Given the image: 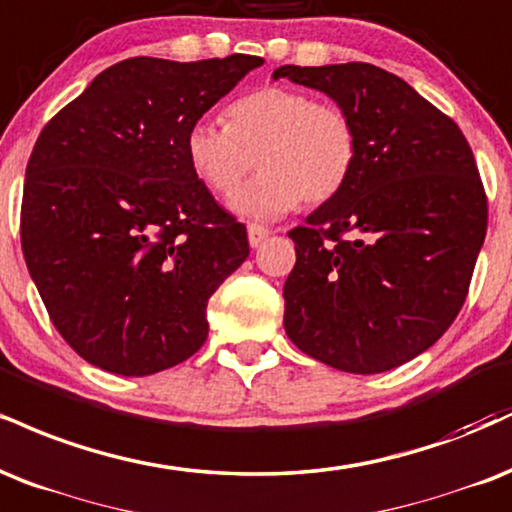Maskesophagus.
Returning a JSON list of instances; mask_svg holds the SVG:
<instances>
[{
	"mask_svg": "<svg viewBox=\"0 0 512 512\" xmlns=\"http://www.w3.org/2000/svg\"><path fill=\"white\" fill-rule=\"evenodd\" d=\"M264 238H269V229H267V226L248 224V240H250L252 248H257V245H260Z\"/></svg>",
	"mask_w": 512,
	"mask_h": 512,
	"instance_id": "1",
	"label": "esophagus"
}]
</instances>
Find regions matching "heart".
<instances>
[{"label": "heart", "instance_id": "obj_1", "mask_svg": "<svg viewBox=\"0 0 512 512\" xmlns=\"http://www.w3.org/2000/svg\"><path fill=\"white\" fill-rule=\"evenodd\" d=\"M226 126L195 121L186 159L212 193H229L252 169L260 174L229 197L240 217L276 219L298 207L331 200L357 164V128L338 104L305 90L267 85L226 107Z\"/></svg>", "mask_w": 512, "mask_h": 512}]
</instances>
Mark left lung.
I'll return each instance as SVG.
<instances>
[{
	"instance_id": "1",
	"label": "left lung",
	"mask_w": 512,
	"mask_h": 512,
	"mask_svg": "<svg viewBox=\"0 0 512 512\" xmlns=\"http://www.w3.org/2000/svg\"><path fill=\"white\" fill-rule=\"evenodd\" d=\"M353 116L357 164L288 231L283 326L305 355L379 374L432 348L458 317L486 236V195L458 123L403 78L350 61L281 66Z\"/></svg>"
}]
</instances>
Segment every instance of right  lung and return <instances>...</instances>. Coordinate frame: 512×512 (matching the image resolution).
Segmentation results:
<instances>
[{"instance_id": "add662e5", "label": "right lung", "mask_w": 512, "mask_h": 512, "mask_svg": "<svg viewBox=\"0 0 512 512\" xmlns=\"http://www.w3.org/2000/svg\"><path fill=\"white\" fill-rule=\"evenodd\" d=\"M262 64L123 59L42 128L23 183V257L52 324L90 365L147 377L207 341V300L250 245L183 143Z\"/></svg>"}]
</instances>
